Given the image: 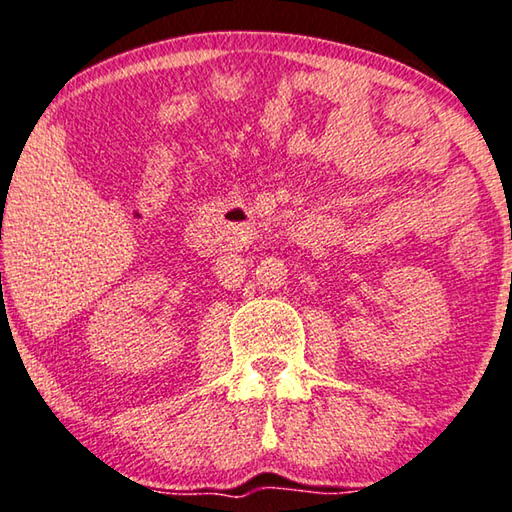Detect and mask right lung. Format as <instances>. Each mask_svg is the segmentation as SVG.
<instances>
[{
  "mask_svg": "<svg viewBox=\"0 0 512 512\" xmlns=\"http://www.w3.org/2000/svg\"><path fill=\"white\" fill-rule=\"evenodd\" d=\"M0 282H2V273H0Z\"/></svg>",
  "mask_w": 512,
  "mask_h": 512,
  "instance_id": "obj_1",
  "label": "right lung"
}]
</instances>
